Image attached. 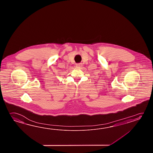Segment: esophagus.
Segmentation results:
<instances>
[{
	"label": "esophagus",
	"mask_w": 153,
	"mask_h": 153,
	"mask_svg": "<svg viewBox=\"0 0 153 153\" xmlns=\"http://www.w3.org/2000/svg\"><path fill=\"white\" fill-rule=\"evenodd\" d=\"M82 63H77V64H76V67H82Z\"/></svg>",
	"instance_id": "esophagus-1"
}]
</instances>
